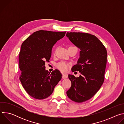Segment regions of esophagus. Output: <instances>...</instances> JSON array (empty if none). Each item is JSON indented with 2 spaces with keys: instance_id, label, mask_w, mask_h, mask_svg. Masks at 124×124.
Here are the masks:
<instances>
[{
  "instance_id": "34e87169",
  "label": "esophagus",
  "mask_w": 124,
  "mask_h": 124,
  "mask_svg": "<svg viewBox=\"0 0 124 124\" xmlns=\"http://www.w3.org/2000/svg\"><path fill=\"white\" fill-rule=\"evenodd\" d=\"M68 77V75L67 73H63L62 74V78H66Z\"/></svg>"
}]
</instances>
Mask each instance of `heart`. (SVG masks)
I'll return each mask as SVG.
<instances>
[{
  "mask_svg": "<svg viewBox=\"0 0 124 124\" xmlns=\"http://www.w3.org/2000/svg\"><path fill=\"white\" fill-rule=\"evenodd\" d=\"M69 66L65 62H61L56 64V67L62 71L65 72L68 70Z\"/></svg>",
  "mask_w": 124,
  "mask_h": 124,
  "instance_id": "obj_1",
  "label": "heart"
}]
</instances>
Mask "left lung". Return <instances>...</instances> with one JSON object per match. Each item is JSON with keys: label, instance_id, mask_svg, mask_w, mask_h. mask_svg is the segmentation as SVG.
<instances>
[{"label": "left lung", "instance_id": "1", "mask_svg": "<svg viewBox=\"0 0 124 124\" xmlns=\"http://www.w3.org/2000/svg\"><path fill=\"white\" fill-rule=\"evenodd\" d=\"M66 36L80 49L79 58L72 71H79L76 78L69 75L72 85L67 91V96L77 102L90 99L103 83L107 61V51L94 35L80 32H67Z\"/></svg>", "mask_w": 124, "mask_h": 124}]
</instances>
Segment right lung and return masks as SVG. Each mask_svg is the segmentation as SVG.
<instances>
[{
    "label": "right lung",
    "instance_id": "add662e5",
    "mask_svg": "<svg viewBox=\"0 0 124 124\" xmlns=\"http://www.w3.org/2000/svg\"><path fill=\"white\" fill-rule=\"evenodd\" d=\"M65 33V31L39 30L32 34L21 46L19 58L20 79L25 90L35 99L48 97L62 78L58 70L51 74L46 70L45 62L49 61L53 46Z\"/></svg>",
    "mask_w": 124,
    "mask_h": 124
}]
</instances>
